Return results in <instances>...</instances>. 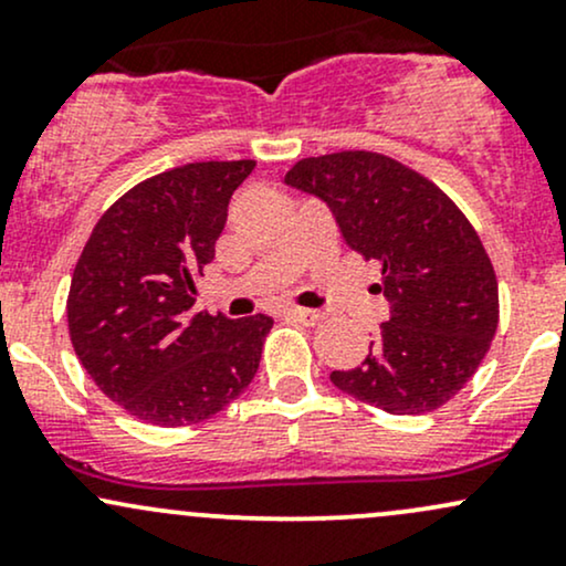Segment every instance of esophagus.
<instances>
[{
    "instance_id": "34e87169",
    "label": "esophagus",
    "mask_w": 566,
    "mask_h": 566,
    "mask_svg": "<svg viewBox=\"0 0 566 566\" xmlns=\"http://www.w3.org/2000/svg\"><path fill=\"white\" fill-rule=\"evenodd\" d=\"M290 316L295 322H301L303 327H316L324 319L322 311H311V308H290Z\"/></svg>"
}]
</instances>
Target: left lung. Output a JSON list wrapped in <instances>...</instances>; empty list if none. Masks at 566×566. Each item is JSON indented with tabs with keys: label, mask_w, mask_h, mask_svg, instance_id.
Segmentation results:
<instances>
[{
	"label": "left lung",
	"mask_w": 566,
	"mask_h": 566,
	"mask_svg": "<svg viewBox=\"0 0 566 566\" xmlns=\"http://www.w3.org/2000/svg\"><path fill=\"white\" fill-rule=\"evenodd\" d=\"M284 184L324 199L350 250L380 263L391 316L359 367L329 380L391 415H426L482 365L497 329V279L482 239L437 184L386 154L292 165Z\"/></svg>",
	"instance_id": "1"
}]
</instances>
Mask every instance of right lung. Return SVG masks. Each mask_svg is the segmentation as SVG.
Masks as SVG:
<instances>
[{
    "label": "right lung",
    "mask_w": 566,
    "mask_h": 566,
    "mask_svg": "<svg viewBox=\"0 0 566 566\" xmlns=\"http://www.w3.org/2000/svg\"><path fill=\"white\" fill-rule=\"evenodd\" d=\"M252 170V159L193 161L143 180L103 212L76 261L71 346L95 386L143 423H199L255 378L274 319L191 314L231 193Z\"/></svg>",
    "instance_id": "right-lung-1"
}]
</instances>
